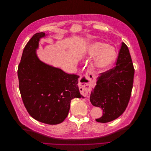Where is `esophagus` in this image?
Instances as JSON below:
<instances>
[{
	"label": "esophagus",
	"mask_w": 151,
	"mask_h": 151,
	"mask_svg": "<svg viewBox=\"0 0 151 151\" xmlns=\"http://www.w3.org/2000/svg\"><path fill=\"white\" fill-rule=\"evenodd\" d=\"M81 89H82V92H83V93H84V94H86V95L89 96V93H88V90H86V89H84V88H83V87H82Z\"/></svg>",
	"instance_id": "1"
}]
</instances>
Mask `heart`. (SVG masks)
Wrapping results in <instances>:
<instances>
[{
	"label": "heart",
	"mask_w": 151,
	"mask_h": 151,
	"mask_svg": "<svg viewBox=\"0 0 151 151\" xmlns=\"http://www.w3.org/2000/svg\"><path fill=\"white\" fill-rule=\"evenodd\" d=\"M86 54L90 58H95V65L100 70H106L114 63L116 52L114 47L103 42H95L86 49Z\"/></svg>",
	"instance_id": "obj_1"
}]
</instances>
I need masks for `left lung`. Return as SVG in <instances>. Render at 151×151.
Wrapping results in <instances>:
<instances>
[{
  "label": "left lung",
  "mask_w": 151,
  "mask_h": 151,
  "mask_svg": "<svg viewBox=\"0 0 151 151\" xmlns=\"http://www.w3.org/2000/svg\"><path fill=\"white\" fill-rule=\"evenodd\" d=\"M134 69L127 46L122 43L116 62L112 69L101 73L90 101L102 109L103 115L96 121L105 123L118 118L126 110L130 101Z\"/></svg>",
  "instance_id": "obj_1"
}]
</instances>
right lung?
Returning a JSON list of instances; mask_svg holds the SVG:
<instances>
[{
  "mask_svg": "<svg viewBox=\"0 0 151 151\" xmlns=\"http://www.w3.org/2000/svg\"><path fill=\"white\" fill-rule=\"evenodd\" d=\"M45 33L33 35L25 46L18 68L19 88L24 105L33 118L55 125L67 118L71 101L80 98L79 76L53 67L38 58L36 49Z\"/></svg>",
  "mask_w": 151,
  "mask_h": 151,
  "instance_id": "1",
  "label": "right lung"
}]
</instances>
